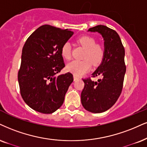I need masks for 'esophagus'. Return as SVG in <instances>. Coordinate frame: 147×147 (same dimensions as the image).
<instances>
[{
  "mask_svg": "<svg viewBox=\"0 0 147 147\" xmlns=\"http://www.w3.org/2000/svg\"><path fill=\"white\" fill-rule=\"evenodd\" d=\"M80 78L79 77H78V76H75V75H74V80H78Z\"/></svg>",
  "mask_w": 147,
  "mask_h": 147,
  "instance_id": "esophagus-1",
  "label": "esophagus"
}]
</instances>
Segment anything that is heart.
Returning <instances> with one entry per match:
<instances>
[{"label": "heart", "instance_id": "1", "mask_svg": "<svg viewBox=\"0 0 147 147\" xmlns=\"http://www.w3.org/2000/svg\"><path fill=\"white\" fill-rule=\"evenodd\" d=\"M78 41L86 48L82 61H73L67 65V70L76 76H80L88 71L93 65H99L105 57V47L100 43H96V39L90 36L85 35L80 37ZM61 55L64 59L71 58V47L69 42H65L61 48Z\"/></svg>", "mask_w": 147, "mask_h": 147}]
</instances>
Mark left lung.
<instances>
[{
  "label": "left lung",
  "mask_w": 147,
  "mask_h": 147,
  "mask_svg": "<svg viewBox=\"0 0 147 147\" xmlns=\"http://www.w3.org/2000/svg\"><path fill=\"white\" fill-rule=\"evenodd\" d=\"M88 31L98 32L102 35L106 52L102 63L91 76H99L101 78L95 82L90 78L82 79L84 87L81 93V102L88 111L101 113L110 109L122 92L126 71L125 48L115 30L98 25Z\"/></svg>",
  "instance_id": "1"
}]
</instances>
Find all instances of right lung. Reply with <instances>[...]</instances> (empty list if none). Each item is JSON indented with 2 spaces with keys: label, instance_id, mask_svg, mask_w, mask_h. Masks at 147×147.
I'll return each instance as SVG.
<instances>
[{
  "label": "right lung",
  "instance_id": "right-lung-1",
  "mask_svg": "<svg viewBox=\"0 0 147 147\" xmlns=\"http://www.w3.org/2000/svg\"><path fill=\"white\" fill-rule=\"evenodd\" d=\"M73 34L67 29L43 25L24 45L18 83L22 97L34 110L51 114L64 102L73 75L57 74L65 67L61 48Z\"/></svg>",
  "mask_w": 147,
  "mask_h": 147
}]
</instances>
